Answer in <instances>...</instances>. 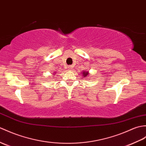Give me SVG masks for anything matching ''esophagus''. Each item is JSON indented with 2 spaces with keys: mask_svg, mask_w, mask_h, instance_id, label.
<instances>
[{
  "mask_svg": "<svg viewBox=\"0 0 146 146\" xmlns=\"http://www.w3.org/2000/svg\"><path fill=\"white\" fill-rule=\"evenodd\" d=\"M68 68L69 70H73V68H72V66H68Z\"/></svg>",
  "mask_w": 146,
  "mask_h": 146,
  "instance_id": "34e87169",
  "label": "esophagus"
}]
</instances>
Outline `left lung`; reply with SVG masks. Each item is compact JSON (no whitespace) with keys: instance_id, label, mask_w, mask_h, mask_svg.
Masks as SVG:
<instances>
[{"instance_id":"obj_1","label":"left lung","mask_w":146,"mask_h":146,"mask_svg":"<svg viewBox=\"0 0 146 146\" xmlns=\"http://www.w3.org/2000/svg\"><path fill=\"white\" fill-rule=\"evenodd\" d=\"M88 72H86V71H84V72H83V76H84V77H86V76H87L88 75Z\"/></svg>"}]
</instances>
